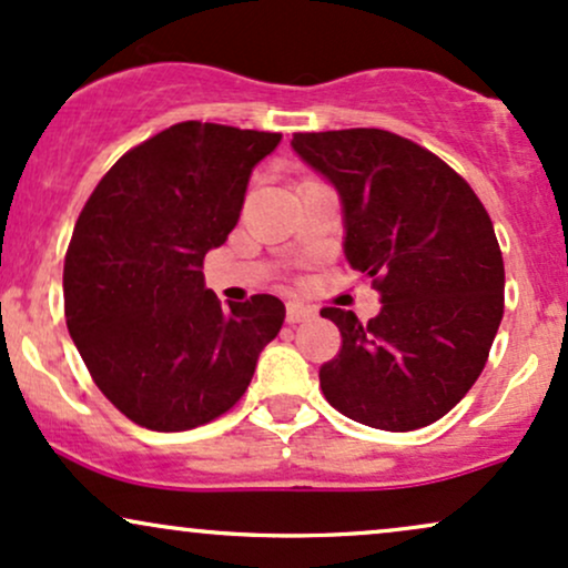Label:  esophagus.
Wrapping results in <instances>:
<instances>
[{
	"mask_svg": "<svg viewBox=\"0 0 568 568\" xmlns=\"http://www.w3.org/2000/svg\"><path fill=\"white\" fill-rule=\"evenodd\" d=\"M312 315H315V310H312V306L302 304V302H288V306H285V321H288L291 325L310 321Z\"/></svg>",
	"mask_w": 568,
	"mask_h": 568,
	"instance_id": "34e87169",
	"label": "esophagus"
}]
</instances>
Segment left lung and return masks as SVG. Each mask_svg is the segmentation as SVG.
Instances as JSON below:
<instances>
[{
  "instance_id": "left-lung-1",
  "label": "left lung",
  "mask_w": 568,
  "mask_h": 568,
  "mask_svg": "<svg viewBox=\"0 0 568 568\" xmlns=\"http://www.w3.org/2000/svg\"><path fill=\"white\" fill-rule=\"evenodd\" d=\"M342 194L344 253L379 291L368 323L338 306L342 349L321 366L325 400L361 425L438 422L484 371L505 312V262L484 202L438 154L379 128L293 133Z\"/></svg>"
}]
</instances>
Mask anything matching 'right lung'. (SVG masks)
Instances as JSON below:
<instances>
[{
    "instance_id": "1",
    "label": "right lung",
    "mask_w": 568,
    "mask_h": 568,
    "mask_svg": "<svg viewBox=\"0 0 568 568\" xmlns=\"http://www.w3.org/2000/svg\"><path fill=\"white\" fill-rule=\"evenodd\" d=\"M283 135L179 122L98 181L63 262V312L84 366L130 422L181 433L226 414L277 336L270 293L224 306L202 258L224 245L253 165Z\"/></svg>"
}]
</instances>
